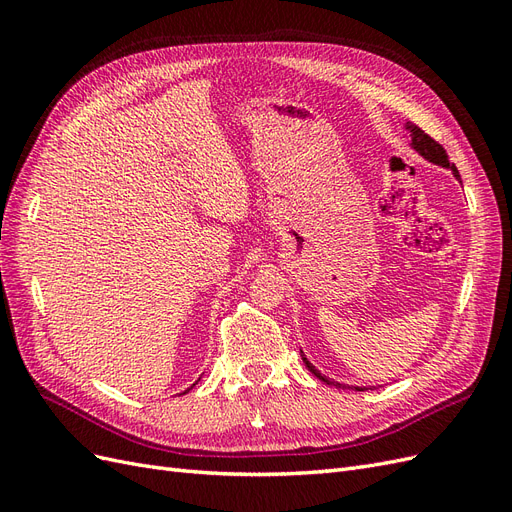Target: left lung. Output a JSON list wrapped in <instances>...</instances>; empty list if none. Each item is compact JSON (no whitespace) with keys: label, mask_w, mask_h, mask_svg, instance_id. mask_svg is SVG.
I'll use <instances>...</instances> for the list:
<instances>
[{"label":"left lung","mask_w":512,"mask_h":512,"mask_svg":"<svg viewBox=\"0 0 512 512\" xmlns=\"http://www.w3.org/2000/svg\"><path fill=\"white\" fill-rule=\"evenodd\" d=\"M406 132L410 134V147L418 153V156L421 158H425L427 162H431V164H436V166H442V168H448L453 173V177L461 183V177H459V170H457V166L448 160V156H446V151L442 149V145H438L436 141H433V138L429 136V134H425L421 128L418 126H414V123H410V121H406ZM301 356H303V363H305V367L312 371V374L318 378V380H322V382H327V384H331V386H342L339 382H335V380H329L327 376L324 374H320V371L309 363L307 359H305V354L301 352ZM356 391H367L365 386H354Z\"/></svg>","instance_id":"left-lung-1"}]
</instances>
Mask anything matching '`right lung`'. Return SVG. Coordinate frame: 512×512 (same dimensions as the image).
I'll return each mask as SVG.
<instances>
[{
  "mask_svg": "<svg viewBox=\"0 0 512 512\" xmlns=\"http://www.w3.org/2000/svg\"><path fill=\"white\" fill-rule=\"evenodd\" d=\"M192 386H194V384H192ZM192 386H190V389H192ZM190 389H188V391H190ZM188 391H185V393H188Z\"/></svg>",
  "mask_w": 512,
  "mask_h": 512,
  "instance_id": "add662e5",
  "label": "right lung"
}]
</instances>
